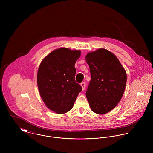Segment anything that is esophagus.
<instances>
[{"label": "esophagus", "instance_id": "1", "mask_svg": "<svg viewBox=\"0 0 153 153\" xmlns=\"http://www.w3.org/2000/svg\"><path fill=\"white\" fill-rule=\"evenodd\" d=\"M81 87H82V90H84V89H85V82H82V83L81 84Z\"/></svg>", "mask_w": 153, "mask_h": 153}]
</instances>
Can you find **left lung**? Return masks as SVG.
<instances>
[{"label":"left lung","mask_w":153,"mask_h":153,"mask_svg":"<svg viewBox=\"0 0 153 153\" xmlns=\"http://www.w3.org/2000/svg\"><path fill=\"white\" fill-rule=\"evenodd\" d=\"M91 79L86 97L91 110L105 114L114 109L124 94L127 83L125 69L108 50L100 48L85 56Z\"/></svg>","instance_id":"8db88e82"}]
</instances>
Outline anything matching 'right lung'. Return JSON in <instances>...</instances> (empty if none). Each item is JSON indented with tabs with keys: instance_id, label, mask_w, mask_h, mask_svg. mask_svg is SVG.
Here are the masks:
<instances>
[{
	"instance_id": "1",
	"label": "right lung",
	"mask_w": 153,
	"mask_h": 153,
	"mask_svg": "<svg viewBox=\"0 0 153 153\" xmlns=\"http://www.w3.org/2000/svg\"><path fill=\"white\" fill-rule=\"evenodd\" d=\"M81 56L80 50L60 48L46 56L39 66L37 85L46 107L58 114L72 108L82 91L75 80V64Z\"/></svg>"
}]
</instances>
